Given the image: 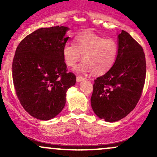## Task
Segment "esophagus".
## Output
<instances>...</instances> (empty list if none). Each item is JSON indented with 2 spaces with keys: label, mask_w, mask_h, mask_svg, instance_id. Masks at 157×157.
Returning <instances> with one entry per match:
<instances>
[{
  "label": "esophagus",
  "mask_w": 157,
  "mask_h": 157,
  "mask_svg": "<svg viewBox=\"0 0 157 157\" xmlns=\"http://www.w3.org/2000/svg\"><path fill=\"white\" fill-rule=\"evenodd\" d=\"M85 80L84 77H81V76H77V82H80L81 81H83Z\"/></svg>",
  "instance_id": "esophagus-1"
}]
</instances>
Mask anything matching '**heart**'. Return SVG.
Listing matches in <instances>:
<instances>
[{
  "instance_id": "obj_1",
  "label": "heart",
  "mask_w": 157,
  "mask_h": 157,
  "mask_svg": "<svg viewBox=\"0 0 157 157\" xmlns=\"http://www.w3.org/2000/svg\"><path fill=\"white\" fill-rule=\"evenodd\" d=\"M76 46L71 43L64 45L63 56L66 64L75 67L82 58L85 63L77 68L80 72L93 71L102 75L113 67L118 55L117 43L92 32L80 34L75 38Z\"/></svg>"
}]
</instances>
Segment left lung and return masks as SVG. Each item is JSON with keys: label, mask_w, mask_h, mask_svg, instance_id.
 <instances>
[{"label": "left lung", "mask_w": 157, "mask_h": 157, "mask_svg": "<svg viewBox=\"0 0 157 157\" xmlns=\"http://www.w3.org/2000/svg\"><path fill=\"white\" fill-rule=\"evenodd\" d=\"M118 55L113 67L94 83L91 104L101 120L113 122L133 111L142 94L146 75L142 46L122 30L117 36Z\"/></svg>", "instance_id": "1"}]
</instances>
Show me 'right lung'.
Here are the masks:
<instances>
[{
    "mask_svg": "<svg viewBox=\"0 0 157 157\" xmlns=\"http://www.w3.org/2000/svg\"><path fill=\"white\" fill-rule=\"evenodd\" d=\"M69 28H40L26 36L16 49L12 78L21 104L40 120L55 117L63 109L66 91L76 82L67 73L63 48Z\"/></svg>",
    "mask_w": 157,
    "mask_h": 157,
    "instance_id": "obj_1",
    "label": "right lung"
}]
</instances>
